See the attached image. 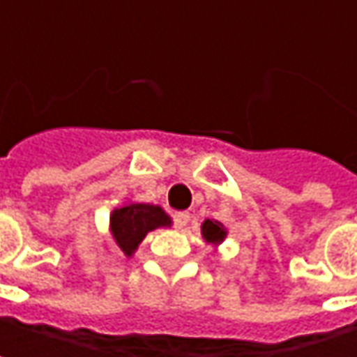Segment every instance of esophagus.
I'll use <instances>...</instances> for the list:
<instances>
[{
    "mask_svg": "<svg viewBox=\"0 0 357 357\" xmlns=\"http://www.w3.org/2000/svg\"><path fill=\"white\" fill-rule=\"evenodd\" d=\"M172 220H174V227L178 228V230H183V228L188 225V220H190V214H188V213H174V214H172Z\"/></svg>",
    "mask_w": 357,
    "mask_h": 357,
    "instance_id": "esophagus-1",
    "label": "esophagus"
}]
</instances>
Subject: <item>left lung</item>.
<instances>
[{"label":"left lung","instance_id":"8db88e82","mask_svg":"<svg viewBox=\"0 0 357 357\" xmlns=\"http://www.w3.org/2000/svg\"><path fill=\"white\" fill-rule=\"evenodd\" d=\"M200 234H202V238L206 240L208 244H213V246H218L222 240L227 238V228L222 222H218V220H204L202 222V227H200Z\"/></svg>","mask_w":357,"mask_h":357}]
</instances>
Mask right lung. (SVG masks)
Returning a JSON list of instances; mask_svg holds the SVG:
<instances>
[{"instance_id": "1", "label": "right lung", "mask_w": 357, "mask_h": 357, "mask_svg": "<svg viewBox=\"0 0 357 357\" xmlns=\"http://www.w3.org/2000/svg\"><path fill=\"white\" fill-rule=\"evenodd\" d=\"M171 216L157 204L125 202L109 216V232L119 250L130 258L151 230L171 227Z\"/></svg>"}]
</instances>
